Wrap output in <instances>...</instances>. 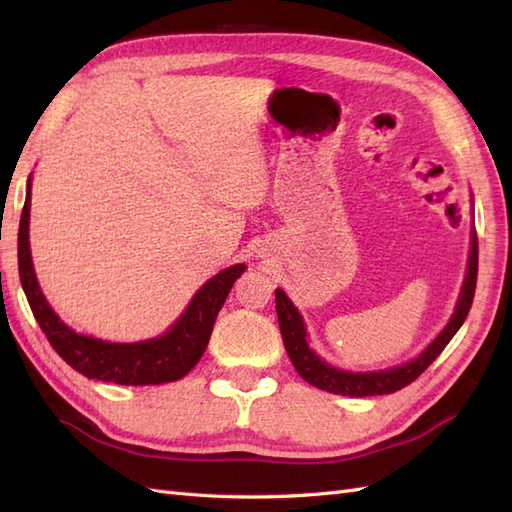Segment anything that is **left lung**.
<instances>
[{"instance_id":"8db88e82","label":"left lung","mask_w":512,"mask_h":512,"mask_svg":"<svg viewBox=\"0 0 512 512\" xmlns=\"http://www.w3.org/2000/svg\"><path fill=\"white\" fill-rule=\"evenodd\" d=\"M475 284H477V233H473L471 237V255H469V266H466L464 286L460 292L458 306H455V312L451 321L447 323V328L433 339V343L418 358H413V361L400 367L383 369V372L354 374V372H343V369H336L325 361H321V358L310 350L308 339H306L308 336L306 325H303V319L299 310L295 308V303L286 297L284 290L277 288L275 303H277L281 339H284L286 352L290 356L292 365H295V369L299 372V376L312 387H319L323 391H330V394H341L350 398L394 394V391L413 383L424 369L436 361L440 352L455 336V332L462 328V323L466 319V314H469L473 297H475Z\"/></svg>"}]
</instances>
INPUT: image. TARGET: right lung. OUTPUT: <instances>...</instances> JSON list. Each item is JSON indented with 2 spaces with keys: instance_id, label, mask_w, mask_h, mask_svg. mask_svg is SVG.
<instances>
[{
  "instance_id": "add662e5",
  "label": "right lung",
  "mask_w": 512,
  "mask_h": 512,
  "mask_svg": "<svg viewBox=\"0 0 512 512\" xmlns=\"http://www.w3.org/2000/svg\"><path fill=\"white\" fill-rule=\"evenodd\" d=\"M28 224H30V182L26 191V204L19 220V279L24 286L30 310L35 314L39 328L48 336L65 363L76 372L105 380L116 385H160L171 383L187 376L198 365L200 356L209 345L213 323L217 312L222 310L224 301L231 292L235 281L246 270L244 264H235L231 268L217 273L213 279L195 292L189 308L182 317L171 325V330L156 339L140 343H110L85 336L68 328L43 297L39 290V281L35 277L28 242Z\"/></svg>"
}]
</instances>
